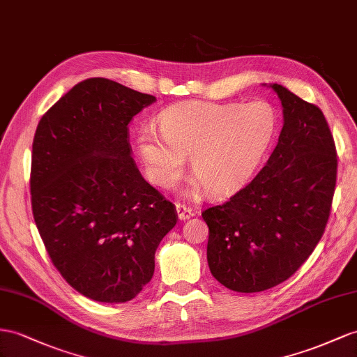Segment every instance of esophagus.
I'll use <instances>...</instances> for the list:
<instances>
[{
  "label": "esophagus",
  "mask_w": 357,
  "mask_h": 357,
  "mask_svg": "<svg viewBox=\"0 0 357 357\" xmlns=\"http://www.w3.org/2000/svg\"><path fill=\"white\" fill-rule=\"evenodd\" d=\"M176 213H178L179 220H182V222L195 215L193 209H191V208L187 206V205H184V204H176Z\"/></svg>",
  "instance_id": "obj_1"
}]
</instances>
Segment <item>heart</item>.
<instances>
[{"label":"heart","instance_id":"1","mask_svg":"<svg viewBox=\"0 0 357 357\" xmlns=\"http://www.w3.org/2000/svg\"><path fill=\"white\" fill-rule=\"evenodd\" d=\"M160 134L144 128L139 153L148 178L170 188L182 176L190 157L196 179L187 193L200 188L213 197L236 193L252 178L279 130V114L270 102H185L158 116Z\"/></svg>","mask_w":357,"mask_h":357}]
</instances>
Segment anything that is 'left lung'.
Segmentation results:
<instances>
[{
	"instance_id": "8db88e82",
	"label": "left lung",
	"mask_w": 357,
	"mask_h": 357,
	"mask_svg": "<svg viewBox=\"0 0 357 357\" xmlns=\"http://www.w3.org/2000/svg\"><path fill=\"white\" fill-rule=\"evenodd\" d=\"M283 126L257 176L202 213L213 276L236 292L285 282L314 252L331 215L337 157L321 109L280 84Z\"/></svg>"
}]
</instances>
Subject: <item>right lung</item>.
<instances>
[{"label": "right lung", "instance_id": "add662e5", "mask_svg": "<svg viewBox=\"0 0 357 357\" xmlns=\"http://www.w3.org/2000/svg\"><path fill=\"white\" fill-rule=\"evenodd\" d=\"M155 96L89 78L38 125L31 208L54 267L91 300L134 298L155 270V252L176 208L148 184L131 157L128 123Z\"/></svg>", "mask_w": 357, "mask_h": 357}]
</instances>
